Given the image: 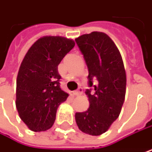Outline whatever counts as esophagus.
Instances as JSON below:
<instances>
[{"label":"esophagus","mask_w":152,"mask_h":152,"mask_svg":"<svg viewBox=\"0 0 152 152\" xmlns=\"http://www.w3.org/2000/svg\"><path fill=\"white\" fill-rule=\"evenodd\" d=\"M83 88H79L77 90L74 91V92H73V94H74V95H76V96H81V95L83 94Z\"/></svg>","instance_id":"1"}]
</instances>
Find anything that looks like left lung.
I'll use <instances>...</instances> for the list:
<instances>
[{
    "mask_svg": "<svg viewBox=\"0 0 152 152\" xmlns=\"http://www.w3.org/2000/svg\"><path fill=\"white\" fill-rule=\"evenodd\" d=\"M89 70L87 90L90 107L75 115L78 128L83 132L99 136L109 130L119 117L126 92V73L118 48L109 35L91 32L76 38ZM96 81L95 85L93 82Z\"/></svg>",
    "mask_w": 152,
    "mask_h": 152,
    "instance_id": "1",
    "label": "left lung"
}]
</instances>
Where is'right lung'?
Here are the masks:
<instances>
[{
	"mask_svg": "<svg viewBox=\"0 0 152 152\" xmlns=\"http://www.w3.org/2000/svg\"><path fill=\"white\" fill-rule=\"evenodd\" d=\"M74 46L72 39L46 35L26 53L16 79L15 105L29 130L45 131L53 126L58 106L69 96L60 87L58 65Z\"/></svg>",
	"mask_w": 152,
	"mask_h": 152,
	"instance_id": "obj_1",
	"label": "right lung"
}]
</instances>
